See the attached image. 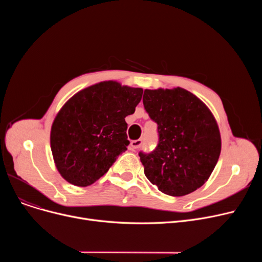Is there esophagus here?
<instances>
[{"instance_id": "esophagus-1", "label": "esophagus", "mask_w": 262, "mask_h": 262, "mask_svg": "<svg viewBox=\"0 0 262 262\" xmlns=\"http://www.w3.org/2000/svg\"><path fill=\"white\" fill-rule=\"evenodd\" d=\"M142 145V140L138 139V140H134L130 142V147L132 149H136V148H139Z\"/></svg>"}]
</instances>
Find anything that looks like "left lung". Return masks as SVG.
Returning a JSON list of instances; mask_svg holds the SVG:
<instances>
[{
    "label": "left lung",
    "mask_w": 262,
    "mask_h": 262,
    "mask_svg": "<svg viewBox=\"0 0 262 262\" xmlns=\"http://www.w3.org/2000/svg\"><path fill=\"white\" fill-rule=\"evenodd\" d=\"M143 105L159 133L154 152L139 154L147 180L171 196L201 188L221 153V134L211 110L181 87L145 89Z\"/></svg>",
    "instance_id": "left-lung-1"
}]
</instances>
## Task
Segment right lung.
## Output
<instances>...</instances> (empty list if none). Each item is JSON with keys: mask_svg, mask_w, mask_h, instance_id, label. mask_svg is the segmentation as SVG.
Instances as JSON below:
<instances>
[{"mask_svg": "<svg viewBox=\"0 0 262 262\" xmlns=\"http://www.w3.org/2000/svg\"><path fill=\"white\" fill-rule=\"evenodd\" d=\"M143 89L101 81L75 93L55 117L50 134L54 163L63 180L87 187L125 152L127 124Z\"/></svg>", "mask_w": 262, "mask_h": 262, "instance_id": "1", "label": "right lung"}]
</instances>
